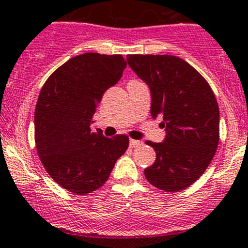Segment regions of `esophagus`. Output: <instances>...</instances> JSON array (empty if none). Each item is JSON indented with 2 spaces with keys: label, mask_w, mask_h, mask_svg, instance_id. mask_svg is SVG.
I'll use <instances>...</instances> for the list:
<instances>
[{
  "label": "esophagus",
  "mask_w": 248,
  "mask_h": 248,
  "mask_svg": "<svg viewBox=\"0 0 248 248\" xmlns=\"http://www.w3.org/2000/svg\"><path fill=\"white\" fill-rule=\"evenodd\" d=\"M129 145H130V147H139V146L142 145V141L133 140V139H131V140L129 141Z\"/></svg>",
  "instance_id": "esophagus-1"
}]
</instances>
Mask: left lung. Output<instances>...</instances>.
Returning a JSON list of instances; mask_svg holds the SVG:
<instances>
[{
    "mask_svg": "<svg viewBox=\"0 0 248 248\" xmlns=\"http://www.w3.org/2000/svg\"><path fill=\"white\" fill-rule=\"evenodd\" d=\"M129 67L151 93V115L166 129L162 142L147 141L155 161L145 169L153 186L176 192L192 185L209 166L219 142V107L208 82L175 56L130 55Z\"/></svg>",
    "mask_w": 248,
    "mask_h": 248,
    "instance_id": "1",
    "label": "left lung"
}]
</instances>
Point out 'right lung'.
<instances>
[{
	"instance_id": "right-lung-1",
	"label": "right lung",
	"mask_w": 248,
	"mask_h": 248,
	"mask_svg": "<svg viewBox=\"0 0 248 248\" xmlns=\"http://www.w3.org/2000/svg\"><path fill=\"white\" fill-rule=\"evenodd\" d=\"M126 67L120 55L84 53L61 65L47 79L35 108V142L53 180L77 195L107 181L129 146L126 135L107 139L91 129L103 93Z\"/></svg>"
}]
</instances>
